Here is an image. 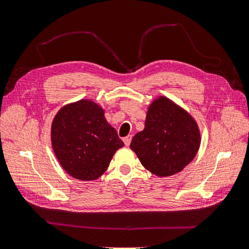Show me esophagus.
Listing matches in <instances>:
<instances>
[{"instance_id":"34e87169","label":"esophagus","mask_w":249,"mask_h":249,"mask_svg":"<svg viewBox=\"0 0 249 249\" xmlns=\"http://www.w3.org/2000/svg\"><path fill=\"white\" fill-rule=\"evenodd\" d=\"M130 142H131V136L125 137V138H124V143H125V145L128 146V145L130 144Z\"/></svg>"}]
</instances>
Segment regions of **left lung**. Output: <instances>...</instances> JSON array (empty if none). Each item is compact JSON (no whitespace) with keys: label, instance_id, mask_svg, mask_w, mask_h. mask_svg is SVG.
I'll use <instances>...</instances> for the list:
<instances>
[{"label":"left lung","instance_id":"8db88e82","mask_svg":"<svg viewBox=\"0 0 249 249\" xmlns=\"http://www.w3.org/2000/svg\"><path fill=\"white\" fill-rule=\"evenodd\" d=\"M199 146L196 121L166 97L153 102L144 129L136 134L130 143L142 166L158 177L182 171L194 160Z\"/></svg>","mask_w":249,"mask_h":249}]
</instances>
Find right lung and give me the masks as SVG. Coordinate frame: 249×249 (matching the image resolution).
Here are the masks:
<instances>
[{"mask_svg": "<svg viewBox=\"0 0 249 249\" xmlns=\"http://www.w3.org/2000/svg\"><path fill=\"white\" fill-rule=\"evenodd\" d=\"M51 142L64 170L82 181L98 178L107 170L114 153L124 146L106 121L104 110L88 99L67 105L56 113Z\"/></svg>", "mask_w": 249, "mask_h": 249, "instance_id": "add662e5", "label": "right lung"}]
</instances>
